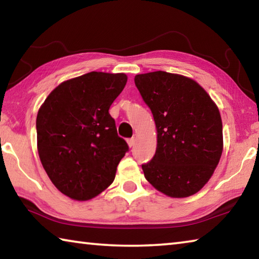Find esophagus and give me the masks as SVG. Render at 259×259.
<instances>
[{
  "label": "esophagus",
  "instance_id": "esophagus-1",
  "mask_svg": "<svg viewBox=\"0 0 259 259\" xmlns=\"http://www.w3.org/2000/svg\"><path fill=\"white\" fill-rule=\"evenodd\" d=\"M126 143H128V145H129V147H133L134 145H135V143H136V138H130V139H128L126 140Z\"/></svg>",
  "mask_w": 259,
  "mask_h": 259
}]
</instances>
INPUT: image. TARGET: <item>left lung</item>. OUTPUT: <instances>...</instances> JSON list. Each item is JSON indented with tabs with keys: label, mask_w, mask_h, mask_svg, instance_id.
<instances>
[{
	"label": "left lung",
	"mask_w": 259,
	"mask_h": 259,
	"mask_svg": "<svg viewBox=\"0 0 259 259\" xmlns=\"http://www.w3.org/2000/svg\"><path fill=\"white\" fill-rule=\"evenodd\" d=\"M135 84L157 133L155 155L142 165L145 178L170 198L195 194L211 178L223 153L217 105L198 82L179 74H138Z\"/></svg>",
	"instance_id": "left-lung-1"
}]
</instances>
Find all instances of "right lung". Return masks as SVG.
I'll list each match as a JSON object with an SVG mask.
<instances>
[{
    "label": "right lung",
    "mask_w": 259,
    "mask_h": 259,
    "mask_svg": "<svg viewBox=\"0 0 259 259\" xmlns=\"http://www.w3.org/2000/svg\"><path fill=\"white\" fill-rule=\"evenodd\" d=\"M126 80L124 73H87L60 83L38 109V156L52 184L68 198L93 199L115 178L128 144L117 136L108 109Z\"/></svg>",
    "instance_id": "obj_1"
}]
</instances>
